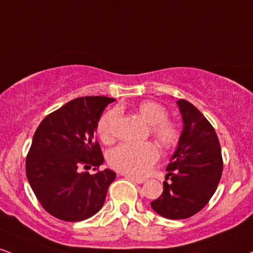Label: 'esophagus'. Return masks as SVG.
I'll list each match as a JSON object with an SVG mask.
<instances>
[{"instance_id": "esophagus-1", "label": "esophagus", "mask_w": 253, "mask_h": 253, "mask_svg": "<svg viewBox=\"0 0 253 253\" xmlns=\"http://www.w3.org/2000/svg\"><path fill=\"white\" fill-rule=\"evenodd\" d=\"M126 178L130 179V180H133L134 182H136V184H142V182L146 181L145 178H139V176H134V175H130V174H124Z\"/></svg>"}]
</instances>
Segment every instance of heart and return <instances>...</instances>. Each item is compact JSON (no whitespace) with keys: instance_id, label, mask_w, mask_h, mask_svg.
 <instances>
[{"instance_id":"1","label":"heart","mask_w":253,"mask_h":253,"mask_svg":"<svg viewBox=\"0 0 253 253\" xmlns=\"http://www.w3.org/2000/svg\"><path fill=\"white\" fill-rule=\"evenodd\" d=\"M139 114L150 124L151 134L165 147H171L179 140V128L175 123L169 120L166 108L154 101H144L138 107ZM119 120L118 109H109L99 119L96 132L105 144L114 140ZM159 158V150L153 142L121 144L108 153V163L118 171L132 175L145 174Z\"/></svg>"}]
</instances>
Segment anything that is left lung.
Returning <instances> with one entry per match:
<instances>
[{"mask_svg":"<svg viewBox=\"0 0 253 253\" xmlns=\"http://www.w3.org/2000/svg\"><path fill=\"white\" fill-rule=\"evenodd\" d=\"M182 132L174 154L166 167L163 194L152 209L167 219H185L198 213L213 196L223 172L220 144L209 120L191 102L176 101Z\"/></svg>","mask_w":253,"mask_h":253,"instance_id":"1","label":"left lung"}]
</instances>
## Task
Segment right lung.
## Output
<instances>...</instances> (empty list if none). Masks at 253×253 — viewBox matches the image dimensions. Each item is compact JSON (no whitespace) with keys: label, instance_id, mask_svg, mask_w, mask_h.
<instances>
[{"label":"right lung","instance_id":"obj_1","mask_svg":"<svg viewBox=\"0 0 253 253\" xmlns=\"http://www.w3.org/2000/svg\"><path fill=\"white\" fill-rule=\"evenodd\" d=\"M114 99L84 96L67 102L39 125L26 159V173L36 198L48 213L80 221L100 211L117 174L106 169L94 133L103 109Z\"/></svg>","mask_w":253,"mask_h":253}]
</instances>
